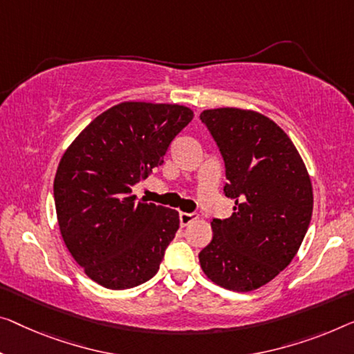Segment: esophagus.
<instances>
[{
    "mask_svg": "<svg viewBox=\"0 0 354 354\" xmlns=\"http://www.w3.org/2000/svg\"><path fill=\"white\" fill-rule=\"evenodd\" d=\"M195 219H197V214L194 213H179V224H181L183 227H186V225L194 223Z\"/></svg>",
    "mask_w": 354,
    "mask_h": 354,
    "instance_id": "34e87169",
    "label": "esophagus"
}]
</instances>
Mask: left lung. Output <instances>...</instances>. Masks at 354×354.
<instances>
[{"instance_id":"left-lung-1","label":"left lung","mask_w":354,"mask_h":354,"mask_svg":"<svg viewBox=\"0 0 354 354\" xmlns=\"http://www.w3.org/2000/svg\"><path fill=\"white\" fill-rule=\"evenodd\" d=\"M225 165L227 219H213V240L198 261L211 281L248 292L289 266L313 211L312 181L289 136L266 115L239 108L200 114Z\"/></svg>"}]
</instances>
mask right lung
<instances>
[{
    "label": "right lung",
    "instance_id": "right-lung-1",
    "mask_svg": "<svg viewBox=\"0 0 354 354\" xmlns=\"http://www.w3.org/2000/svg\"><path fill=\"white\" fill-rule=\"evenodd\" d=\"M194 113L179 104L125 102L95 118L57 168L63 241L88 278L108 289L146 283L179 229L178 211L136 202L135 184L163 163Z\"/></svg>",
    "mask_w": 354,
    "mask_h": 354
}]
</instances>
